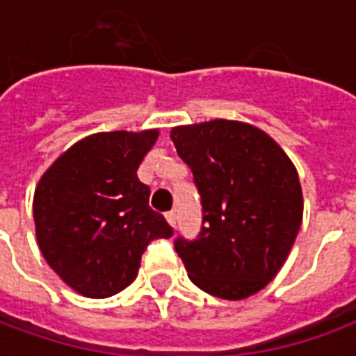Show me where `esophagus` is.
Instances as JSON below:
<instances>
[{
	"label": "esophagus",
	"instance_id": "34e87169",
	"mask_svg": "<svg viewBox=\"0 0 356 356\" xmlns=\"http://www.w3.org/2000/svg\"><path fill=\"white\" fill-rule=\"evenodd\" d=\"M165 219H168V223H170L171 227H175V225H177V213H175L173 209L165 213Z\"/></svg>",
	"mask_w": 356,
	"mask_h": 356
}]
</instances>
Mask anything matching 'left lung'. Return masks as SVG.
<instances>
[{
  "label": "left lung",
  "mask_w": 356,
  "mask_h": 356,
  "mask_svg": "<svg viewBox=\"0 0 356 356\" xmlns=\"http://www.w3.org/2000/svg\"><path fill=\"white\" fill-rule=\"evenodd\" d=\"M202 196V231L175 240L200 290L238 301L263 290L296 242L303 193L288 154L255 125L211 120L171 129Z\"/></svg>",
  "instance_id": "obj_1"
}]
</instances>
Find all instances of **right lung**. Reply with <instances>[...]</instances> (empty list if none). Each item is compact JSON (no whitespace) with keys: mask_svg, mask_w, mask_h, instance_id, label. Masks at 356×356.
<instances>
[{"mask_svg":"<svg viewBox=\"0 0 356 356\" xmlns=\"http://www.w3.org/2000/svg\"><path fill=\"white\" fill-rule=\"evenodd\" d=\"M160 131L95 133L51 163L35 186L38 246L63 282L86 298H110L137 278L140 255L173 234L148 206L137 177Z\"/></svg>","mask_w":356,"mask_h":356,"instance_id":"1","label":"right lung"}]
</instances>
